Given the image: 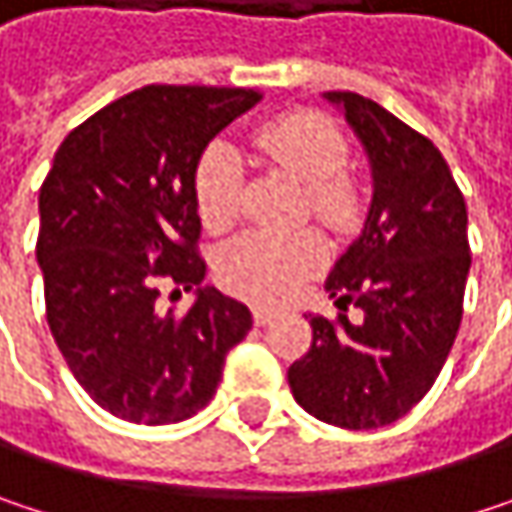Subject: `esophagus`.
Wrapping results in <instances>:
<instances>
[{"label": "esophagus", "mask_w": 512, "mask_h": 512, "mask_svg": "<svg viewBox=\"0 0 512 512\" xmlns=\"http://www.w3.org/2000/svg\"><path fill=\"white\" fill-rule=\"evenodd\" d=\"M252 317H255V326H269L278 314H275L272 308H255V311H252Z\"/></svg>", "instance_id": "1"}]
</instances>
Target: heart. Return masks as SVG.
Wrapping results in <instances>:
<instances>
[{"label":"heart","instance_id":"heart-1","mask_svg":"<svg viewBox=\"0 0 512 512\" xmlns=\"http://www.w3.org/2000/svg\"><path fill=\"white\" fill-rule=\"evenodd\" d=\"M249 142L266 162L305 186V201L317 222L335 231L356 225L358 195L347 180L353 151L347 133L329 115L311 109L284 112L257 124ZM192 192L207 231L225 234L237 225L243 210V159L228 142H213L198 156ZM326 257V240L308 228L284 237L243 234L219 249L216 278L243 299L275 305L296 296L326 266Z\"/></svg>","mask_w":512,"mask_h":512}]
</instances>
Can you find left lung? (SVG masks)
Masks as SVG:
<instances>
[{"label": "left lung", "mask_w": 512, "mask_h": 512, "mask_svg": "<svg viewBox=\"0 0 512 512\" xmlns=\"http://www.w3.org/2000/svg\"><path fill=\"white\" fill-rule=\"evenodd\" d=\"M373 165L364 231L326 278L338 317H311V350L287 382L302 409L373 430L403 418L436 382L462 323L468 213L439 148L353 91H326ZM362 311L350 324L349 305Z\"/></svg>", "instance_id": "obj_1"}]
</instances>
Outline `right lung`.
<instances>
[{"mask_svg": "<svg viewBox=\"0 0 512 512\" xmlns=\"http://www.w3.org/2000/svg\"><path fill=\"white\" fill-rule=\"evenodd\" d=\"M260 97L257 88L145 85L55 151L38 198L47 323L76 382L124 421L154 427L201 412L225 356L252 329L249 308L216 287H199L186 315H159L155 299L165 280L204 281L195 162Z\"/></svg>", "mask_w": 512, "mask_h": 512, "instance_id": "add662e5", "label": "right lung"}]
</instances>
